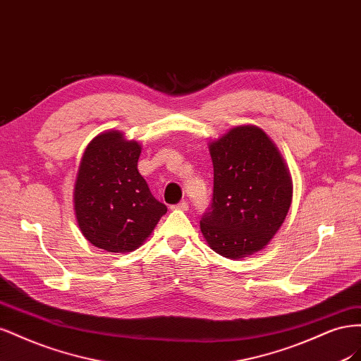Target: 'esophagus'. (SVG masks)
I'll return each mask as SVG.
<instances>
[{
	"label": "esophagus",
	"instance_id": "esophagus-1",
	"mask_svg": "<svg viewBox=\"0 0 361 361\" xmlns=\"http://www.w3.org/2000/svg\"><path fill=\"white\" fill-rule=\"evenodd\" d=\"M171 209L173 211H188V203L187 202H180V203H178V204H173L171 206Z\"/></svg>",
	"mask_w": 361,
	"mask_h": 361
}]
</instances>
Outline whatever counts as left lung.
I'll use <instances>...</instances> for the list:
<instances>
[{
    "label": "left lung",
    "instance_id": "obj_1",
    "mask_svg": "<svg viewBox=\"0 0 361 361\" xmlns=\"http://www.w3.org/2000/svg\"><path fill=\"white\" fill-rule=\"evenodd\" d=\"M211 207L200 220L209 247L228 259L255 255L285 221L292 179L279 149L257 126H235L209 143Z\"/></svg>",
    "mask_w": 361,
    "mask_h": 361
}]
</instances>
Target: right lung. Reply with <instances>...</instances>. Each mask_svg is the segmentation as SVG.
<instances>
[{
	"mask_svg": "<svg viewBox=\"0 0 361 361\" xmlns=\"http://www.w3.org/2000/svg\"><path fill=\"white\" fill-rule=\"evenodd\" d=\"M141 146L118 130L96 135L76 176V221L87 241L110 253H129L149 238L167 206L152 195L137 162Z\"/></svg>",
	"mask_w": 361,
	"mask_h": 361,
	"instance_id": "right-lung-1",
	"label": "right lung"
}]
</instances>
